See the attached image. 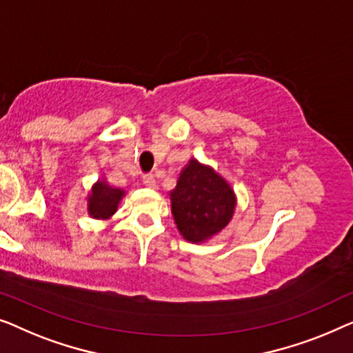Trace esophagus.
Listing matches in <instances>:
<instances>
[{
	"mask_svg": "<svg viewBox=\"0 0 353 353\" xmlns=\"http://www.w3.org/2000/svg\"><path fill=\"white\" fill-rule=\"evenodd\" d=\"M142 181H143V183H145L147 187H150V188H155L157 187V179H155V176L153 174H145L142 177Z\"/></svg>",
	"mask_w": 353,
	"mask_h": 353,
	"instance_id": "esophagus-1",
	"label": "esophagus"
}]
</instances>
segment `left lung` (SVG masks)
<instances>
[{
  "label": "left lung",
  "instance_id": "left-lung-1",
  "mask_svg": "<svg viewBox=\"0 0 353 353\" xmlns=\"http://www.w3.org/2000/svg\"><path fill=\"white\" fill-rule=\"evenodd\" d=\"M171 211L181 235L205 243L225 228L233 217L236 196L224 177L192 158L170 193Z\"/></svg>",
  "mask_w": 353,
  "mask_h": 353
}]
</instances>
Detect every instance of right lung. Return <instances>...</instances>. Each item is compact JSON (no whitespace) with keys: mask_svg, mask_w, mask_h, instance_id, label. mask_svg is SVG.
Returning <instances> with one entry per match:
<instances>
[{"mask_svg":"<svg viewBox=\"0 0 353 353\" xmlns=\"http://www.w3.org/2000/svg\"><path fill=\"white\" fill-rule=\"evenodd\" d=\"M125 190L108 185L105 179L97 181L88 196V214L94 219L107 221L115 214Z\"/></svg>","mask_w":353,"mask_h":353,"instance_id":"obj_1","label":"right lung"}]
</instances>
